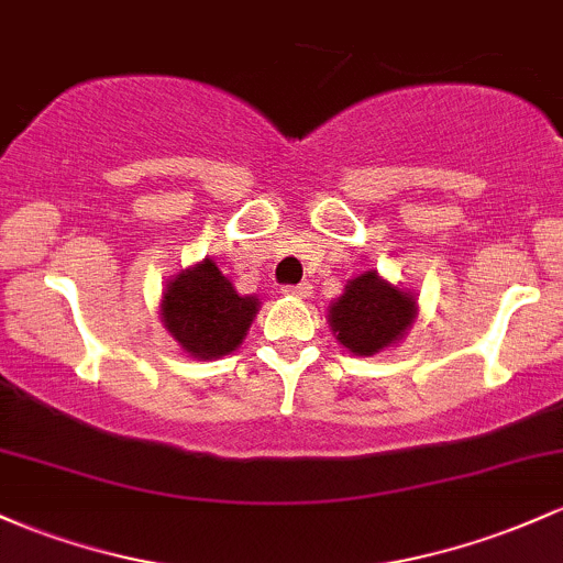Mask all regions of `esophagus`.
<instances>
[{
  "label": "esophagus",
  "mask_w": 563,
  "mask_h": 563,
  "mask_svg": "<svg viewBox=\"0 0 563 563\" xmlns=\"http://www.w3.org/2000/svg\"><path fill=\"white\" fill-rule=\"evenodd\" d=\"M283 294L296 296V299H307V296L312 294V286H310V283H296V286H286V288H283Z\"/></svg>",
  "instance_id": "1"
}]
</instances>
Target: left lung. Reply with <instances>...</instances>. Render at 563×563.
Wrapping results in <instances>:
<instances>
[{
  "instance_id": "1",
  "label": "left lung",
  "mask_w": 563,
  "mask_h": 563,
  "mask_svg": "<svg viewBox=\"0 0 563 563\" xmlns=\"http://www.w3.org/2000/svg\"><path fill=\"white\" fill-rule=\"evenodd\" d=\"M417 301L411 294L382 280L376 272L350 280L329 310L331 329L339 342L355 355H376L390 347L409 329Z\"/></svg>"
}]
</instances>
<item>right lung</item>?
<instances>
[{
  "mask_svg": "<svg viewBox=\"0 0 563 563\" xmlns=\"http://www.w3.org/2000/svg\"><path fill=\"white\" fill-rule=\"evenodd\" d=\"M258 299L240 296L219 267L202 264L170 280L163 299V320L189 355L219 357L243 342Z\"/></svg>",
  "mask_w": 563,
  "mask_h": 563,
  "instance_id": "right-lung-1",
  "label": "right lung"
}]
</instances>
